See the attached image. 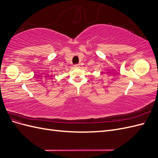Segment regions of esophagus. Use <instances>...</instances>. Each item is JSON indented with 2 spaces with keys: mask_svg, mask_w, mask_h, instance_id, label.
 Wrapping results in <instances>:
<instances>
[{
  "mask_svg": "<svg viewBox=\"0 0 158 158\" xmlns=\"http://www.w3.org/2000/svg\"><path fill=\"white\" fill-rule=\"evenodd\" d=\"M79 67H80V65L78 64H74V69H78Z\"/></svg>",
  "mask_w": 158,
  "mask_h": 158,
  "instance_id": "esophagus-1",
  "label": "esophagus"
}]
</instances>
